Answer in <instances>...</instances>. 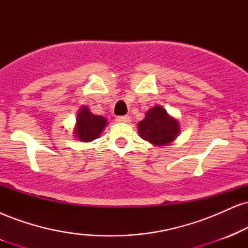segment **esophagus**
<instances>
[{"mask_svg":"<svg viewBox=\"0 0 248 248\" xmlns=\"http://www.w3.org/2000/svg\"><path fill=\"white\" fill-rule=\"evenodd\" d=\"M116 122H122V124H129L130 118L128 115L118 116V118H116Z\"/></svg>","mask_w":248,"mask_h":248,"instance_id":"1","label":"esophagus"}]
</instances>
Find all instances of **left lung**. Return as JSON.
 <instances>
[{"label":"left lung","instance_id":"1","mask_svg":"<svg viewBox=\"0 0 248 248\" xmlns=\"http://www.w3.org/2000/svg\"><path fill=\"white\" fill-rule=\"evenodd\" d=\"M138 132L141 139L156 147L172 143L181 133V124L167 112L161 105H156L146 113V116L138 124Z\"/></svg>","mask_w":248,"mask_h":248}]
</instances>
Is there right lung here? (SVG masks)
I'll return each instance as SVG.
<instances>
[{
    "label": "right lung",
    "instance_id": "add662e5",
    "mask_svg": "<svg viewBox=\"0 0 248 248\" xmlns=\"http://www.w3.org/2000/svg\"><path fill=\"white\" fill-rule=\"evenodd\" d=\"M108 124L106 118L91 113L87 106H81L77 113L76 126L73 134L77 140L81 142H92L101 135L102 130Z\"/></svg>",
    "mask_w": 248,
    "mask_h": 248
}]
</instances>
